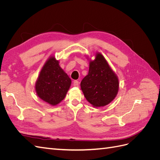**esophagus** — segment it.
<instances>
[{"label":"esophagus","instance_id":"esophagus-1","mask_svg":"<svg viewBox=\"0 0 160 160\" xmlns=\"http://www.w3.org/2000/svg\"><path fill=\"white\" fill-rule=\"evenodd\" d=\"M79 83L78 81L75 80V81H73V85H74L75 87H78V86H79Z\"/></svg>","mask_w":160,"mask_h":160}]
</instances>
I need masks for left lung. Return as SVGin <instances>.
<instances>
[{
	"label": "left lung",
	"mask_w": 160,
	"mask_h": 160,
	"mask_svg": "<svg viewBox=\"0 0 160 160\" xmlns=\"http://www.w3.org/2000/svg\"><path fill=\"white\" fill-rule=\"evenodd\" d=\"M85 98L93 107H103L112 101L118 94L119 80L101 53L89 62L88 75L81 82Z\"/></svg>",
	"instance_id": "1"
}]
</instances>
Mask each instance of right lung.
Listing matches in <instances>:
<instances>
[{"instance_id":"1","label":"right lung","mask_w":160,"mask_h":160,"mask_svg":"<svg viewBox=\"0 0 160 160\" xmlns=\"http://www.w3.org/2000/svg\"><path fill=\"white\" fill-rule=\"evenodd\" d=\"M71 84V80L59 65L55 57L48 59L40 72L35 83L39 98L51 105L63 100Z\"/></svg>"}]
</instances>
